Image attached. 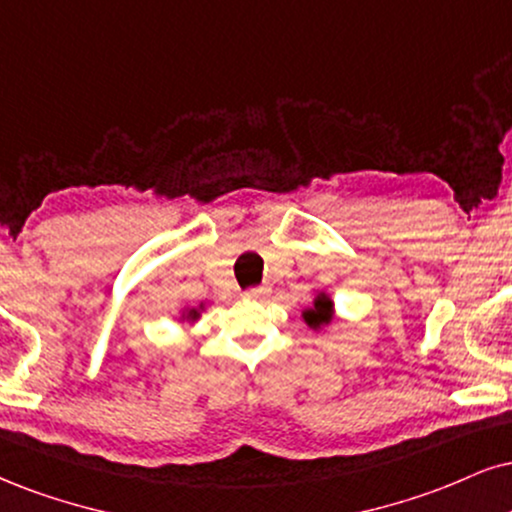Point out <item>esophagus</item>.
Masks as SVG:
<instances>
[{"label":"esophagus","instance_id":"esophagus-1","mask_svg":"<svg viewBox=\"0 0 512 512\" xmlns=\"http://www.w3.org/2000/svg\"><path fill=\"white\" fill-rule=\"evenodd\" d=\"M245 295H248V298H252V300H262V298H267V295H269V288L267 286L252 288V291H248Z\"/></svg>","mask_w":512,"mask_h":512}]
</instances>
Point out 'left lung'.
Wrapping results in <instances>:
<instances>
[{
  "instance_id": "1",
  "label": "left lung",
  "mask_w": 512,
  "mask_h": 512,
  "mask_svg": "<svg viewBox=\"0 0 512 512\" xmlns=\"http://www.w3.org/2000/svg\"><path fill=\"white\" fill-rule=\"evenodd\" d=\"M303 322L307 324V329L312 331H322L336 319V303L326 291H319L315 298H312V307H305L300 312Z\"/></svg>"
}]
</instances>
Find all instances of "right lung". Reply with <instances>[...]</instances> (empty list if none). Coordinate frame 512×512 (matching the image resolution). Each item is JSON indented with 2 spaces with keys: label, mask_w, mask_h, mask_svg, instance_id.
<instances>
[{
  "label": "right lung",
  "mask_w": 512,
  "mask_h": 512,
  "mask_svg": "<svg viewBox=\"0 0 512 512\" xmlns=\"http://www.w3.org/2000/svg\"><path fill=\"white\" fill-rule=\"evenodd\" d=\"M205 307H207V303H200V305H195V307L186 305L181 312H178V322H181V326L195 324L197 319L202 317V312H205Z\"/></svg>",
  "instance_id": "1"
}]
</instances>
